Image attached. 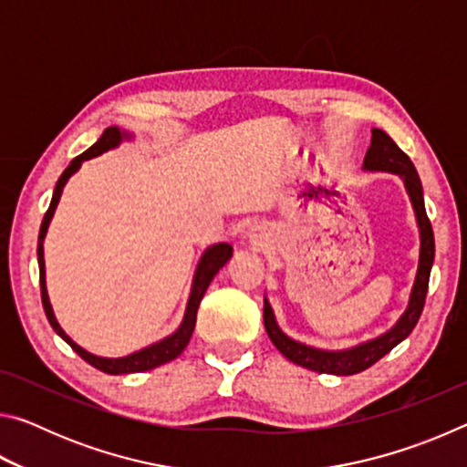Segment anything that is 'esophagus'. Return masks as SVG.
Returning a JSON list of instances; mask_svg holds the SVG:
<instances>
[{
    "label": "esophagus",
    "instance_id": "34e87169",
    "mask_svg": "<svg viewBox=\"0 0 467 467\" xmlns=\"http://www.w3.org/2000/svg\"><path fill=\"white\" fill-rule=\"evenodd\" d=\"M247 236H249V243L253 244V247H257V249H264L265 244H267V241H270V236H267L265 226H262V224H253V226L249 228Z\"/></svg>",
    "mask_w": 467,
    "mask_h": 467
}]
</instances>
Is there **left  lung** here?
<instances>
[{
	"label": "left lung",
	"instance_id": "1",
	"mask_svg": "<svg viewBox=\"0 0 467 467\" xmlns=\"http://www.w3.org/2000/svg\"><path fill=\"white\" fill-rule=\"evenodd\" d=\"M362 171L391 172V175H398L401 179V183H404L410 203H412L414 208L418 234H420V255H418L416 278L412 284V290H410L408 305L404 313L400 315V319L395 321L385 334L370 337L367 342H360L357 346L344 348V350H323V348L298 342V339L284 334L278 321H275L270 300L264 296V323L272 344L282 352V357H286L298 367L315 370V373L346 377L357 375L360 370L375 365L377 360H381L385 354H389L395 346L404 342V339L412 334V329L416 327V323L420 319V313L424 309L426 292H429V278L434 264V234L431 220L426 216L420 177H418L412 161L401 152L398 144H395L383 130L375 128L373 136H370V146L367 150L365 162H362Z\"/></svg>",
	"mask_w": 467,
	"mask_h": 467
}]
</instances>
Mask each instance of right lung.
<instances>
[{"mask_svg": "<svg viewBox=\"0 0 467 467\" xmlns=\"http://www.w3.org/2000/svg\"><path fill=\"white\" fill-rule=\"evenodd\" d=\"M130 140H133V133L131 131H125V130L117 128V125H110V128H107L105 131H102V136H100V140L97 141V144L90 146L84 154L76 156L74 161L69 162V167L61 172L57 185H55V192H53V197H51L49 210H47V214L43 218V224H41V231H38V244H36L38 272H41V296H43V309H45L47 319H49L51 327L55 329V334H57L61 339H66V342L74 348L76 354H80V357L86 362H88V365H92L94 368H99V370H102V373H109V375L144 373V370H152L156 367L164 365V362L175 360L179 354L187 348L189 339H192L193 327H195V319H197V306H200L202 298L205 295V290H208V286H210V282L214 280V275L228 264V259L233 257V247L228 243H216V244H212V247L205 249L202 253L200 262H197V265H195L192 290H189L185 313H183V319H181V323H179V327L172 331V334H169L167 337L158 339V342L150 344L146 348H141V350L131 352V354H128V357H119V358L97 357V354L84 350L80 344H76L74 339L69 337L66 331H63L57 317H55V313H53V306H51V300H49V292H47L45 249H43L47 231H49V224H51V220H53L55 208H57L59 197L63 193V187H66V183L69 181V177L74 175V172L80 171L82 162L90 161V158H94V156L105 154V152H109V150H115L117 146H121L123 141H130Z\"/></svg>", "mask_w": 467, "mask_h": 467, "instance_id": "1", "label": "right lung"}]
</instances>
